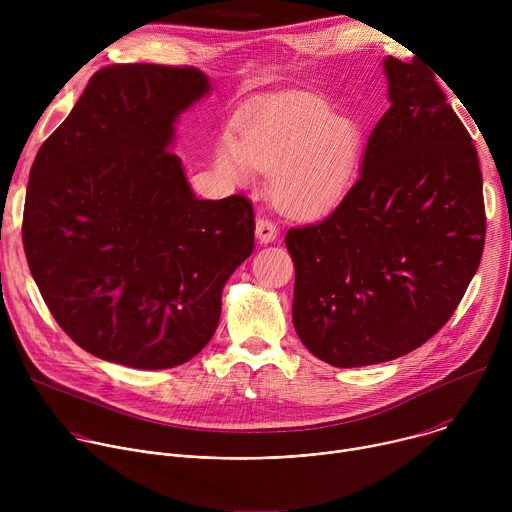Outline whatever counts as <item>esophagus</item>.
<instances>
[{"label":"esophagus","instance_id":"obj_1","mask_svg":"<svg viewBox=\"0 0 512 512\" xmlns=\"http://www.w3.org/2000/svg\"><path fill=\"white\" fill-rule=\"evenodd\" d=\"M255 235H257L261 245H269L277 239V227H275V223L269 221V218H257Z\"/></svg>","mask_w":512,"mask_h":512}]
</instances>
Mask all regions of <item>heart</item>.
<instances>
[{
	"instance_id": "b5f03b06",
	"label": "heart",
	"mask_w": 512,
	"mask_h": 512,
	"mask_svg": "<svg viewBox=\"0 0 512 512\" xmlns=\"http://www.w3.org/2000/svg\"><path fill=\"white\" fill-rule=\"evenodd\" d=\"M362 152V131L352 117L332 115L320 101L261 109L239 125L235 141L223 139L216 166L235 182L269 170L273 202L294 216L332 210L350 190Z\"/></svg>"
}]
</instances>
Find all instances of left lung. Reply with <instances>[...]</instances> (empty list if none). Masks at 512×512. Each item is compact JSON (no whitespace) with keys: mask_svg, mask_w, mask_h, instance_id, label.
Instances as JSON below:
<instances>
[{"mask_svg":"<svg viewBox=\"0 0 512 512\" xmlns=\"http://www.w3.org/2000/svg\"><path fill=\"white\" fill-rule=\"evenodd\" d=\"M391 107L360 176L322 223L289 229L294 326L340 369L399 358L440 330L472 281L486 235L470 133L431 70L383 60Z\"/></svg>","mask_w":512,"mask_h":512,"instance_id":"8db88e82","label":"left lung"}]
</instances>
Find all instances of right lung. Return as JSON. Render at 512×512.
Returning <instances> with one entry per match:
<instances>
[{"label":"right lung","instance_id":"right-lung-1","mask_svg":"<svg viewBox=\"0 0 512 512\" xmlns=\"http://www.w3.org/2000/svg\"><path fill=\"white\" fill-rule=\"evenodd\" d=\"M208 93L198 68L105 66L32 164V277L58 326L97 358L160 371L196 356L253 253L251 202L196 198L170 152L178 117Z\"/></svg>","mask_w":512,"mask_h":512}]
</instances>
